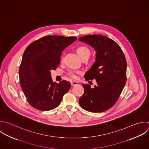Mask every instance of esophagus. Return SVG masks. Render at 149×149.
<instances>
[{"instance_id": "esophagus-1", "label": "esophagus", "mask_w": 149, "mask_h": 149, "mask_svg": "<svg viewBox=\"0 0 149 149\" xmlns=\"http://www.w3.org/2000/svg\"><path fill=\"white\" fill-rule=\"evenodd\" d=\"M79 83L78 81H73L71 82L72 86H77V85H79Z\"/></svg>"}]
</instances>
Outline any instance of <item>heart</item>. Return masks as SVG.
Listing matches in <instances>:
<instances>
[{
	"label": "heart",
	"instance_id": "obj_1",
	"mask_svg": "<svg viewBox=\"0 0 149 149\" xmlns=\"http://www.w3.org/2000/svg\"><path fill=\"white\" fill-rule=\"evenodd\" d=\"M77 52L79 56L82 59L85 58H88L90 55V50L86 47L81 46L77 48ZM80 71H74V70H70L68 72V75L73 79H76L77 77V74L80 73Z\"/></svg>",
	"mask_w": 149,
	"mask_h": 149
}]
</instances>
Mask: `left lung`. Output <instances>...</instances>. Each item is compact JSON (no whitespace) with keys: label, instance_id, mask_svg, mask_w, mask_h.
<instances>
[{"label":"left lung","instance_id":"1","mask_svg":"<svg viewBox=\"0 0 149 149\" xmlns=\"http://www.w3.org/2000/svg\"><path fill=\"white\" fill-rule=\"evenodd\" d=\"M79 41L95 51V61L84 74L86 80L95 79L94 88L82 84L84 89L79 99L84 109L101 112L111 108L118 100L126 81V61L116 42L100 35L81 37Z\"/></svg>","mask_w":149,"mask_h":149}]
</instances>
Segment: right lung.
Here are the masks:
<instances>
[{
	"label": "right lung",
	"instance_id": "1",
	"mask_svg": "<svg viewBox=\"0 0 149 149\" xmlns=\"http://www.w3.org/2000/svg\"><path fill=\"white\" fill-rule=\"evenodd\" d=\"M77 40L75 37H44L26 49L19 68L20 82L29 103L40 111L56 108L70 88L69 81H52L51 70L60 63L62 52Z\"/></svg>",
	"mask_w": 149,
	"mask_h": 149
}]
</instances>
